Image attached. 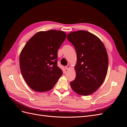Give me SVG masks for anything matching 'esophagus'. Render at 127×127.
Listing matches in <instances>:
<instances>
[{
  "label": "esophagus",
  "mask_w": 127,
  "mask_h": 127,
  "mask_svg": "<svg viewBox=\"0 0 127 127\" xmlns=\"http://www.w3.org/2000/svg\"><path fill=\"white\" fill-rule=\"evenodd\" d=\"M70 67L69 65H67V66H66V67H65V68H66V70H69V69Z\"/></svg>",
  "instance_id": "obj_1"
}]
</instances>
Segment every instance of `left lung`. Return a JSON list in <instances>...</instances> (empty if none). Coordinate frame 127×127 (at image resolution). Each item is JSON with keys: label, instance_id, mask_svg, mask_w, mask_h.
Masks as SVG:
<instances>
[{"label": "left lung", "instance_id": "left-lung-1", "mask_svg": "<svg viewBox=\"0 0 127 127\" xmlns=\"http://www.w3.org/2000/svg\"><path fill=\"white\" fill-rule=\"evenodd\" d=\"M67 38L74 46L77 59L76 78L70 86L79 95H90L100 87L107 74L109 59L105 46L96 36L84 30L69 33Z\"/></svg>", "mask_w": 127, "mask_h": 127}]
</instances>
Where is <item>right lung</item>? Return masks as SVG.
Returning <instances> with one entry per match:
<instances>
[{"label":"right lung","mask_w":127,"mask_h":127,"mask_svg":"<svg viewBox=\"0 0 127 127\" xmlns=\"http://www.w3.org/2000/svg\"><path fill=\"white\" fill-rule=\"evenodd\" d=\"M64 31L36 33L27 42L20 57L23 77L34 91L43 92L54 87L63 71L57 66L58 50L66 39Z\"/></svg>","instance_id":"1"}]
</instances>
